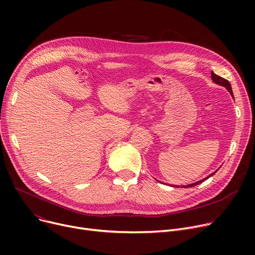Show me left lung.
I'll return each mask as SVG.
<instances>
[{"instance_id": "8db88e82", "label": "left lung", "mask_w": 255, "mask_h": 255, "mask_svg": "<svg viewBox=\"0 0 255 255\" xmlns=\"http://www.w3.org/2000/svg\"><path fill=\"white\" fill-rule=\"evenodd\" d=\"M212 79L214 80V82H215L216 84H218V85H220V86H223V87H225L227 90H229V92L231 93V95L234 97V94H233V90H232V86H231V84H230V82L227 79H225V78H223V77H221V76H219V75H217V74H215L214 73L213 71H212ZM217 171V170H216ZM214 173L215 172H213L212 175H210L209 177H207V178H205L204 180H200V181H198V182H196V183H193V184H190V185H186V186H183V188H188V187H193V186H196V185H198V184H200V183H203V182H205L206 180H208L210 177H212ZM173 187H178L179 188V186H173Z\"/></svg>"}]
</instances>
